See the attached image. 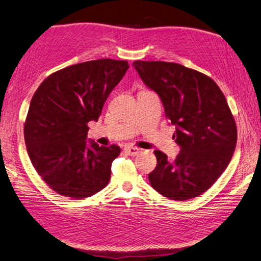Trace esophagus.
<instances>
[{"instance_id":"esophagus-1","label":"esophagus","mask_w":261,"mask_h":261,"mask_svg":"<svg viewBox=\"0 0 261 261\" xmlns=\"http://www.w3.org/2000/svg\"><path fill=\"white\" fill-rule=\"evenodd\" d=\"M124 150H125V153L127 155H130V156L138 155L140 151H141L140 148H138V147H135V146H125L124 147Z\"/></svg>"}]
</instances>
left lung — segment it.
<instances>
[{"mask_svg":"<svg viewBox=\"0 0 261 261\" xmlns=\"http://www.w3.org/2000/svg\"><path fill=\"white\" fill-rule=\"evenodd\" d=\"M132 66L159 94L180 147L173 162L154 151L158 165L148 174L151 187L176 201L201 195L225 171L238 140L224 93L209 76L180 64L137 60Z\"/></svg>","mask_w":261,"mask_h":261,"instance_id":"8db88e82","label":"left lung"}]
</instances>
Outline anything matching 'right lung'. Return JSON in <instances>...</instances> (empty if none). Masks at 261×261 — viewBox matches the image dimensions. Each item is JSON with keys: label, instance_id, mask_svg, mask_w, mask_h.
Segmentation results:
<instances>
[{"label": "right lung", "instance_id": "add662e5", "mask_svg": "<svg viewBox=\"0 0 261 261\" xmlns=\"http://www.w3.org/2000/svg\"><path fill=\"white\" fill-rule=\"evenodd\" d=\"M129 68L125 60L98 59L72 65L46 77L33 96L23 126L28 155L56 193L82 200L107 186L121 148L88 139V123Z\"/></svg>", "mask_w": 261, "mask_h": 261}]
</instances>
